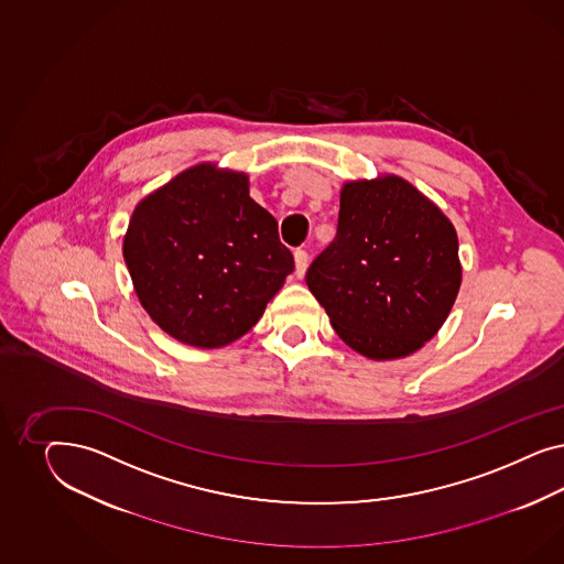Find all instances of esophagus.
I'll return each mask as SVG.
<instances>
[{
    "instance_id": "obj_1",
    "label": "esophagus",
    "mask_w": 564,
    "mask_h": 564,
    "mask_svg": "<svg viewBox=\"0 0 564 564\" xmlns=\"http://www.w3.org/2000/svg\"><path fill=\"white\" fill-rule=\"evenodd\" d=\"M293 258H295V274H297V276H304V274H306L307 262H310L306 250H295Z\"/></svg>"
}]
</instances>
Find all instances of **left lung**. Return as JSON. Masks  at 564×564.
Returning a JSON list of instances; mask_svg holds the SVG:
<instances>
[{"label": "left lung", "mask_w": 564, "mask_h": 564, "mask_svg": "<svg viewBox=\"0 0 564 564\" xmlns=\"http://www.w3.org/2000/svg\"><path fill=\"white\" fill-rule=\"evenodd\" d=\"M455 227L410 182L387 175L341 189L337 236L306 283L361 356H410L443 326L462 285Z\"/></svg>", "instance_id": "left-lung-1"}]
</instances>
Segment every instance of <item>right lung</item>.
Returning a JSON list of instances; mask_svg holds the SVG:
<instances>
[{"instance_id":"obj_1","label":"right lung","mask_w":564,"mask_h":564,"mask_svg":"<svg viewBox=\"0 0 564 564\" xmlns=\"http://www.w3.org/2000/svg\"><path fill=\"white\" fill-rule=\"evenodd\" d=\"M123 258L156 325L194 347H223L257 325L293 273L276 221L248 177L196 165L137 206Z\"/></svg>"}]
</instances>
